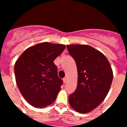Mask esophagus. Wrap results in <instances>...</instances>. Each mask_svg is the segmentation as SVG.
<instances>
[{"label": "esophagus", "instance_id": "1", "mask_svg": "<svg viewBox=\"0 0 127 127\" xmlns=\"http://www.w3.org/2000/svg\"><path fill=\"white\" fill-rule=\"evenodd\" d=\"M67 77H64V78L63 79V82H64V83H65L66 82H67Z\"/></svg>", "mask_w": 127, "mask_h": 127}]
</instances>
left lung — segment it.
<instances>
[{
  "label": "left lung",
  "mask_w": 127,
  "mask_h": 127,
  "mask_svg": "<svg viewBox=\"0 0 127 127\" xmlns=\"http://www.w3.org/2000/svg\"><path fill=\"white\" fill-rule=\"evenodd\" d=\"M77 69V88L69 95V104L75 111L88 113L100 104L109 91L113 72L104 54L85 44L67 45Z\"/></svg>",
  "instance_id": "1"
}]
</instances>
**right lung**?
Returning <instances> with one entry per match:
<instances>
[{
  "instance_id": "add662e5",
  "label": "right lung",
  "mask_w": 127,
  "mask_h": 127,
  "mask_svg": "<svg viewBox=\"0 0 127 127\" xmlns=\"http://www.w3.org/2000/svg\"><path fill=\"white\" fill-rule=\"evenodd\" d=\"M65 45L44 42L28 48L14 64L18 88L28 103L43 108L54 102L63 81L53 61Z\"/></svg>"
}]
</instances>
